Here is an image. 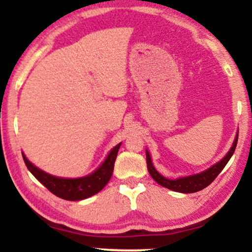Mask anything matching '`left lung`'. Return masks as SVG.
Here are the masks:
<instances>
[{
  "mask_svg": "<svg viewBox=\"0 0 252 252\" xmlns=\"http://www.w3.org/2000/svg\"><path fill=\"white\" fill-rule=\"evenodd\" d=\"M238 133H239V130H238ZM238 133L235 135L232 147L229 148L228 152L226 153V156H224L221 160H219L217 163L213 164L210 168L205 169V170L200 171V173L187 175V176L176 177V179H168V177L163 176V175L158 173L157 169H156L155 165H153L150 152H148V150H146V161H147L148 173H150L151 176H152V179L155 180L157 184H159L160 186L165 187V189H168L175 190V192L194 193V192H198V190H202L205 189V187H208L209 185L216 179L217 175L221 173L222 169L226 166V164L228 163L229 159H231V157L235 151V147H237Z\"/></svg>",
  "mask_w": 252,
  "mask_h": 252,
  "instance_id": "obj_1",
  "label": "left lung"
}]
</instances>
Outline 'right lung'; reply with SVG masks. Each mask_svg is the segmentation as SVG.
<instances>
[{"mask_svg": "<svg viewBox=\"0 0 252 252\" xmlns=\"http://www.w3.org/2000/svg\"><path fill=\"white\" fill-rule=\"evenodd\" d=\"M121 145L122 142L116 145L107 153L104 161L93 173L82 177H73V179L54 176V175L46 173L42 169L37 168L32 161L29 160L24 153L23 158L30 173L44 187H47L53 194L62 198V199L76 202V200H83L96 194L97 192H100L107 185L111 176H112L115 161L116 158H117V153Z\"/></svg>", "mask_w": 252, "mask_h": 252, "instance_id": "right-lung-1", "label": "right lung"}]
</instances>
